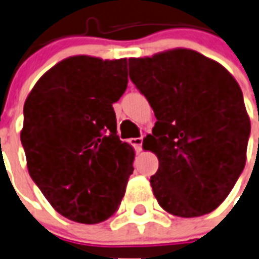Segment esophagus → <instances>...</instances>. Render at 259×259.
Returning a JSON list of instances; mask_svg holds the SVG:
<instances>
[{
  "mask_svg": "<svg viewBox=\"0 0 259 259\" xmlns=\"http://www.w3.org/2000/svg\"><path fill=\"white\" fill-rule=\"evenodd\" d=\"M142 141H144L142 137H137V138H132V140H130V144L133 145V148L136 149L137 151H141V149H142Z\"/></svg>",
  "mask_w": 259,
  "mask_h": 259,
  "instance_id": "esophagus-1",
  "label": "esophagus"
}]
</instances>
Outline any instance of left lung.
<instances>
[{"instance_id":"obj_1","label":"left lung","mask_w":259,"mask_h":259,"mask_svg":"<svg viewBox=\"0 0 259 259\" xmlns=\"http://www.w3.org/2000/svg\"><path fill=\"white\" fill-rule=\"evenodd\" d=\"M129 75L157 118L144 146L158 157L150 185L159 206L184 218L215 210L242 173L250 136L234 77L190 49L129 58Z\"/></svg>"}]
</instances>
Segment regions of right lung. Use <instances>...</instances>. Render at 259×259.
<instances>
[{"mask_svg":"<svg viewBox=\"0 0 259 259\" xmlns=\"http://www.w3.org/2000/svg\"><path fill=\"white\" fill-rule=\"evenodd\" d=\"M126 88V58L74 56L46 71L25 101L27 170L68 220L100 224L122 201L134 150L117 136L113 104Z\"/></svg>","mask_w":259,"mask_h":259,"instance_id":"right-lung-1","label":"right lung"}]
</instances>
